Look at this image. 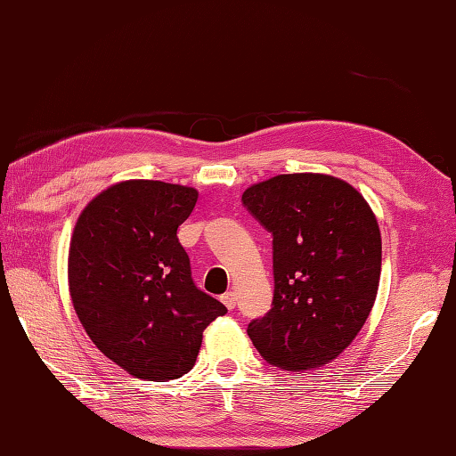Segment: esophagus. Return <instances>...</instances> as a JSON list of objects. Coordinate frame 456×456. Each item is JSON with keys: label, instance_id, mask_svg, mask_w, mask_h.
Wrapping results in <instances>:
<instances>
[{"label": "esophagus", "instance_id": "obj_1", "mask_svg": "<svg viewBox=\"0 0 456 456\" xmlns=\"http://www.w3.org/2000/svg\"><path fill=\"white\" fill-rule=\"evenodd\" d=\"M220 299H222V304H224L228 309H234V307H236V302H238V297H236L234 291H226V294L222 296Z\"/></svg>", "mask_w": 456, "mask_h": 456}]
</instances>
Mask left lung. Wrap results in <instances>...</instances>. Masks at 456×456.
I'll return each instance as SVG.
<instances>
[{
	"label": "left lung",
	"instance_id": "8db88e82",
	"mask_svg": "<svg viewBox=\"0 0 456 456\" xmlns=\"http://www.w3.org/2000/svg\"><path fill=\"white\" fill-rule=\"evenodd\" d=\"M242 202L273 236V304L248 325L256 349L286 371L320 369L357 338L381 278V232L357 188L320 173L252 184Z\"/></svg>",
	"mask_w": 456,
	"mask_h": 456
}]
</instances>
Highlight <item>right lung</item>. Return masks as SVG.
<instances>
[{
    "instance_id": "right-lung-1",
    "label": "right lung",
    "mask_w": 456,
    "mask_h": 456,
    "mask_svg": "<svg viewBox=\"0 0 456 456\" xmlns=\"http://www.w3.org/2000/svg\"><path fill=\"white\" fill-rule=\"evenodd\" d=\"M199 192L123 180L85 206L69 244V294L91 341L136 379H178L194 367L208 323L228 309L191 278L176 230Z\"/></svg>"
}]
</instances>
